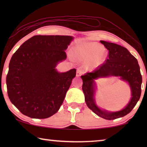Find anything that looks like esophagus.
Returning a JSON list of instances; mask_svg holds the SVG:
<instances>
[{
  "mask_svg": "<svg viewBox=\"0 0 147 147\" xmlns=\"http://www.w3.org/2000/svg\"><path fill=\"white\" fill-rule=\"evenodd\" d=\"M82 73H83V72H82V71L81 70V69H77V71H76V76H80L82 74Z\"/></svg>",
  "mask_w": 147,
  "mask_h": 147,
  "instance_id": "34e87169",
  "label": "esophagus"
}]
</instances>
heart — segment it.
<instances>
[{"label": "heart", "instance_id": "b5f03b06", "mask_svg": "<svg viewBox=\"0 0 147 147\" xmlns=\"http://www.w3.org/2000/svg\"><path fill=\"white\" fill-rule=\"evenodd\" d=\"M76 55L83 60H88L89 67L93 68L100 65L104 59L102 47L98 43L86 45L82 49L76 51Z\"/></svg>", "mask_w": 147, "mask_h": 147}]
</instances>
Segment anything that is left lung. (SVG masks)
<instances>
[{"label":"left lung","mask_w":147,"mask_h":147,"mask_svg":"<svg viewBox=\"0 0 147 147\" xmlns=\"http://www.w3.org/2000/svg\"><path fill=\"white\" fill-rule=\"evenodd\" d=\"M100 43L108 49V58L94 71L81 76L83 80L82 90L86 103L89 109L102 118L113 120L126 115L136 105L141 96L142 76L138 60L126 48L105 41H100ZM109 76H120L128 82L132 91L133 97L130 102L123 110L117 113L101 111L96 106L93 98L94 80Z\"/></svg>","instance_id":"1"}]
</instances>
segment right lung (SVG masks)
Returning a JSON list of instances; mask_svg holds the SVG:
<instances>
[{
    "instance_id": "1",
    "label": "right lung",
    "mask_w": 147,
    "mask_h": 147,
    "mask_svg": "<svg viewBox=\"0 0 147 147\" xmlns=\"http://www.w3.org/2000/svg\"><path fill=\"white\" fill-rule=\"evenodd\" d=\"M73 38L34 36L12 56L6 76L11 103L24 115L46 119L59 110L76 70L58 73L56 66L67 58Z\"/></svg>"
}]
</instances>
